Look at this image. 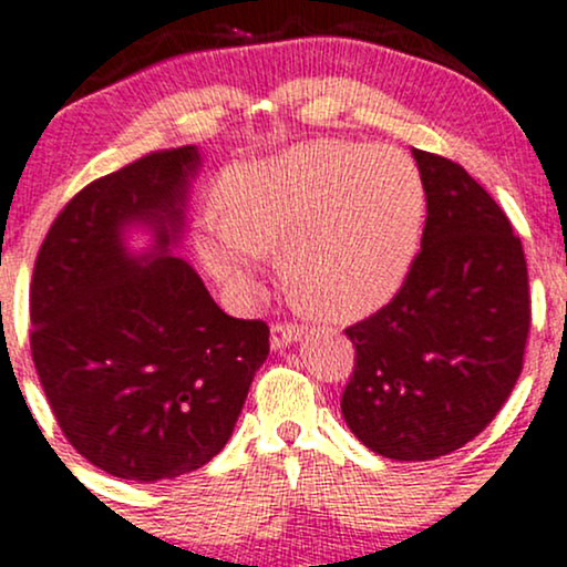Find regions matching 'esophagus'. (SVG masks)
Segmentation results:
<instances>
[{
  "mask_svg": "<svg viewBox=\"0 0 567 567\" xmlns=\"http://www.w3.org/2000/svg\"><path fill=\"white\" fill-rule=\"evenodd\" d=\"M298 336H301V330H298V324H282V322H277L275 328H271V349H285V347H290L292 341H298Z\"/></svg>",
  "mask_w": 567,
  "mask_h": 567,
  "instance_id": "obj_1",
  "label": "esophagus"
}]
</instances>
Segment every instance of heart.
Masks as SVG:
<instances>
[{
  "mask_svg": "<svg viewBox=\"0 0 567 567\" xmlns=\"http://www.w3.org/2000/svg\"><path fill=\"white\" fill-rule=\"evenodd\" d=\"M224 210L226 218H207L197 243L218 282L250 290L256 258L282 256L298 303L330 320H357L405 285L426 192L394 148L311 143L231 173Z\"/></svg>",
  "mask_w": 567,
  "mask_h": 567,
  "instance_id": "1",
  "label": "heart"
}]
</instances>
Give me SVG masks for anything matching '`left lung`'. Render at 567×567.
Listing matches in <instances>:
<instances>
[{"label": "left lung", "mask_w": 567, "mask_h": 567, "mask_svg": "<svg viewBox=\"0 0 567 567\" xmlns=\"http://www.w3.org/2000/svg\"><path fill=\"white\" fill-rule=\"evenodd\" d=\"M426 226L396 296L351 324L347 426L383 458L432 461L496 419L523 370L528 264L506 213L470 173L413 148Z\"/></svg>", "instance_id": "obj_1"}]
</instances>
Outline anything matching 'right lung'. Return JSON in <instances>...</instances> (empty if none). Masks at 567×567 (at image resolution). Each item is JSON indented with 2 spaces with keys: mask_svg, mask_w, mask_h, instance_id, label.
<instances>
[{
  "mask_svg": "<svg viewBox=\"0 0 567 567\" xmlns=\"http://www.w3.org/2000/svg\"><path fill=\"white\" fill-rule=\"evenodd\" d=\"M197 146L154 152L84 186L58 213L31 277V357L66 440L112 477L157 483L229 442L269 328L213 301L171 256ZM130 225L153 231L135 257Z\"/></svg>",
  "mask_w": 567,
  "mask_h": 567,
  "instance_id": "right-lung-1",
  "label": "right lung"
}]
</instances>
